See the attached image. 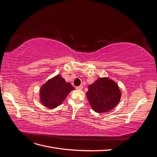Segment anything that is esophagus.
Instances as JSON below:
<instances>
[{
    "mask_svg": "<svg viewBox=\"0 0 157 157\" xmlns=\"http://www.w3.org/2000/svg\"><path fill=\"white\" fill-rule=\"evenodd\" d=\"M82 88H83L82 85H80V86L76 87V89H77V90H82Z\"/></svg>",
    "mask_w": 157,
    "mask_h": 157,
    "instance_id": "1",
    "label": "esophagus"
}]
</instances>
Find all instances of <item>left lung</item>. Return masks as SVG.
Listing matches in <instances>:
<instances>
[{
  "mask_svg": "<svg viewBox=\"0 0 157 157\" xmlns=\"http://www.w3.org/2000/svg\"><path fill=\"white\" fill-rule=\"evenodd\" d=\"M86 96L93 110L103 113L115 107L120 101L121 92L113 80L107 78H99L89 85Z\"/></svg>",
  "mask_w": 157,
  "mask_h": 157,
  "instance_id": "8db88e82",
  "label": "left lung"
}]
</instances>
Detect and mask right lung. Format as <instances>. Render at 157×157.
<instances>
[{
    "label": "right lung",
    "instance_id": "right-lung-1",
    "mask_svg": "<svg viewBox=\"0 0 157 157\" xmlns=\"http://www.w3.org/2000/svg\"><path fill=\"white\" fill-rule=\"evenodd\" d=\"M74 90L69 82H66L59 75L49 80L40 90V101L50 109L60 105L69 93Z\"/></svg>",
    "mask_w": 157,
    "mask_h": 157
}]
</instances>
